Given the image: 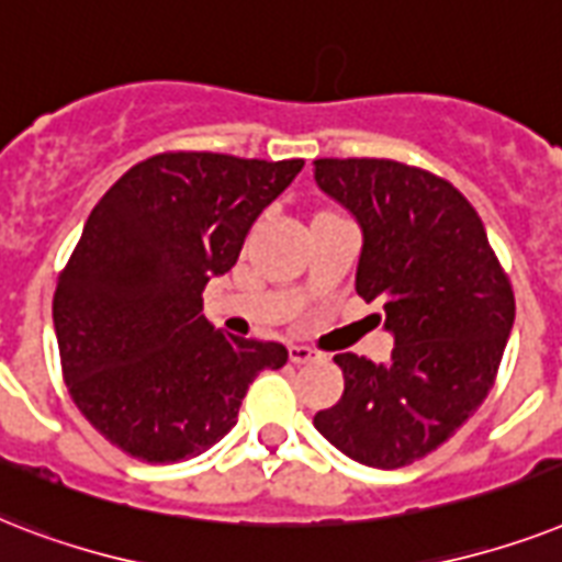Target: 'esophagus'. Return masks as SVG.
<instances>
[{
    "instance_id": "obj_1",
    "label": "esophagus",
    "mask_w": 562,
    "mask_h": 562,
    "mask_svg": "<svg viewBox=\"0 0 562 562\" xmlns=\"http://www.w3.org/2000/svg\"><path fill=\"white\" fill-rule=\"evenodd\" d=\"M290 351V362H295V366H304V362H313V359L318 357L313 348H307V345H290L286 348Z\"/></svg>"
}]
</instances>
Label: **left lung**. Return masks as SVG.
Segmentation results:
<instances>
[{"mask_svg": "<svg viewBox=\"0 0 562 562\" xmlns=\"http://www.w3.org/2000/svg\"><path fill=\"white\" fill-rule=\"evenodd\" d=\"M318 191L362 232L357 293L383 302L389 362L336 353L345 392L313 426L359 464L394 470L438 450L491 392L514 290L482 220L443 179L392 159H316Z\"/></svg>", "mask_w": 562, "mask_h": 562, "instance_id": "obj_1", "label": "left lung"}]
</instances>
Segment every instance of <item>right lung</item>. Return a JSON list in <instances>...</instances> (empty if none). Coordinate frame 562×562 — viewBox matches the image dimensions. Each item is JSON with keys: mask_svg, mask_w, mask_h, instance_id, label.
<instances>
[{"mask_svg": "<svg viewBox=\"0 0 562 562\" xmlns=\"http://www.w3.org/2000/svg\"><path fill=\"white\" fill-rule=\"evenodd\" d=\"M302 159L161 154L92 209L54 293L63 376L89 424L150 464L194 459L237 424L246 389L286 362L278 342L214 330L211 278L235 267Z\"/></svg>", "mask_w": 562, "mask_h": 562, "instance_id": "right-lung-1", "label": "right lung"}]
</instances>
